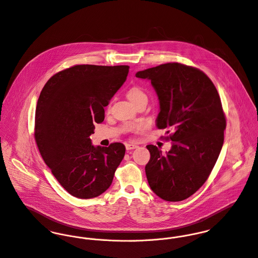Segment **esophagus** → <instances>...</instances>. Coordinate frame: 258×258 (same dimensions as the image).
<instances>
[{"mask_svg":"<svg viewBox=\"0 0 258 258\" xmlns=\"http://www.w3.org/2000/svg\"><path fill=\"white\" fill-rule=\"evenodd\" d=\"M125 147H126V150H127V151H129V150L136 149L138 146H137L136 144H130V143H127V144H125Z\"/></svg>","mask_w":258,"mask_h":258,"instance_id":"1","label":"esophagus"}]
</instances>
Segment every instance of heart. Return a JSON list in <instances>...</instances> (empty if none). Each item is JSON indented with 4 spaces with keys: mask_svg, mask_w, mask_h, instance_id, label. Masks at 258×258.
Masks as SVG:
<instances>
[{
    "mask_svg": "<svg viewBox=\"0 0 258 258\" xmlns=\"http://www.w3.org/2000/svg\"><path fill=\"white\" fill-rule=\"evenodd\" d=\"M144 96H146L145 93L138 87H132L127 92V97L132 103H134L136 100H138L139 98L144 97Z\"/></svg>",
    "mask_w": 258,
    "mask_h": 258,
    "instance_id": "1",
    "label": "heart"
}]
</instances>
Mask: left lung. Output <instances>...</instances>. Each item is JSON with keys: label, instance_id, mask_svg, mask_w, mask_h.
I'll list each match as a JSON object with an SVG mask.
<instances>
[{"label": "left lung", "instance_id": "1", "mask_svg": "<svg viewBox=\"0 0 258 258\" xmlns=\"http://www.w3.org/2000/svg\"><path fill=\"white\" fill-rule=\"evenodd\" d=\"M136 77L150 80L157 93L156 126L173 132L166 155L147 146L148 183L159 198L183 201L205 184L221 153L226 121L220 95L202 71L178 62L138 72Z\"/></svg>", "mask_w": 258, "mask_h": 258}]
</instances>
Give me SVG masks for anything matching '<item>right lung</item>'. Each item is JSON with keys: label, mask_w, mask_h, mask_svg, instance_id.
<instances>
[{"label": "right lung", "mask_w": 258, "mask_h": 258, "mask_svg": "<svg viewBox=\"0 0 258 258\" xmlns=\"http://www.w3.org/2000/svg\"><path fill=\"white\" fill-rule=\"evenodd\" d=\"M128 73V66H74L51 76L39 94L35 120L37 148L58 183L75 198L103 194L124 158L122 143L95 147L89 136L94 124L104 120V107Z\"/></svg>", "instance_id": "obj_1"}]
</instances>
